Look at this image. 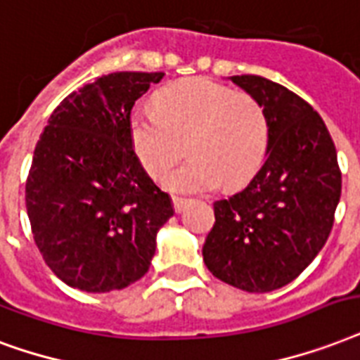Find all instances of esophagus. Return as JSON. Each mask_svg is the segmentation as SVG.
I'll return each instance as SVG.
<instances>
[{
	"instance_id": "1",
	"label": "esophagus",
	"mask_w": 360,
	"mask_h": 360,
	"mask_svg": "<svg viewBox=\"0 0 360 360\" xmlns=\"http://www.w3.org/2000/svg\"><path fill=\"white\" fill-rule=\"evenodd\" d=\"M172 202H174L175 213H181V211L186 207V200H183V198H177V196H174V198H172Z\"/></svg>"
}]
</instances>
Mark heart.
Listing matches in <instances>:
<instances>
[{"label":"heart","instance_id":"b5f03b06","mask_svg":"<svg viewBox=\"0 0 360 360\" xmlns=\"http://www.w3.org/2000/svg\"><path fill=\"white\" fill-rule=\"evenodd\" d=\"M156 111L130 117L128 136L145 172L160 179L188 150L191 160L166 177L183 194L238 188L251 179L268 153L270 122L264 105L210 79H185L155 96Z\"/></svg>","mask_w":360,"mask_h":360}]
</instances>
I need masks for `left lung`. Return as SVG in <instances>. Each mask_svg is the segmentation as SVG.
Listing matches in <instances>:
<instances>
[{
    "instance_id": "8db88e82",
    "label": "left lung",
    "mask_w": 360,
    "mask_h": 360,
    "mask_svg": "<svg viewBox=\"0 0 360 360\" xmlns=\"http://www.w3.org/2000/svg\"><path fill=\"white\" fill-rule=\"evenodd\" d=\"M230 81L264 105L270 145L253 179L213 204L215 224L202 255L217 279L270 292L298 278L326 243L342 174L333 137L308 101L264 77Z\"/></svg>"
}]
</instances>
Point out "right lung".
<instances>
[{
    "mask_svg": "<svg viewBox=\"0 0 360 360\" xmlns=\"http://www.w3.org/2000/svg\"><path fill=\"white\" fill-rule=\"evenodd\" d=\"M164 73L119 71L60 103L35 145L26 210L35 245L73 289L109 292L147 274L156 234L174 215L130 145L137 98Z\"/></svg>",
    "mask_w": 360,
    "mask_h": 360,
    "instance_id": "1",
    "label": "right lung"
}]
</instances>
